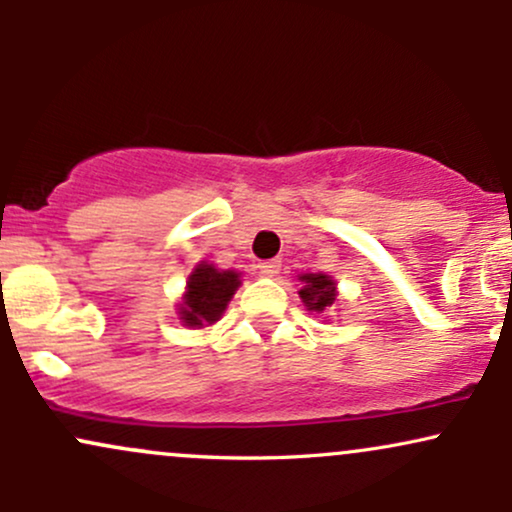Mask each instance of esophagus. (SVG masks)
<instances>
[{
  "label": "esophagus",
  "mask_w": 512,
  "mask_h": 512,
  "mask_svg": "<svg viewBox=\"0 0 512 512\" xmlns=\"http://www.w3.org/2000/svg\"><path fill=\"white\" fill-rule=\"evenodd\" d=\"M279 269H281V260H264V262H260V272L264 276H276V274H279Z\"/></svg>",
  "instance_id": "1"
}]
</instances>
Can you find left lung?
I'll return each instance as SVG.
<instances>
[{
  "label": "left lung",
  "instance_id": "obj_1",
  "mask_svg": "<svg viewBox=\"0 0 512 512\" xmlns=\"http://www.w3.org/2000/svg\"><path fill=\"white\" fill-rule=\"evenodd\" d=\"M303 289L301 298L303 303L308 305V310H315V313H322L325 308L334 305V281L327 274H303Z\"/></svg>",
  "mask_w": 512,
  "mask_h": 512
}]
</instances>
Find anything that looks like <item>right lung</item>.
I'll return each instance as SVG.
<instances>
[{
	"label": "right lung",
	"mask_w": 512,
	"mask_h": 512,
	"mask_svg": "<svg viewBox=\"0 0 512 512\" xmlns=\"http://www.w3.org/2000/svg\"><path fill=\"white\" fill-rule=\"evenodd\" d=\"M240 286L236 272H219L211 264H199L187 281V293L180 303V320L190 327L214 325Z\"/></svg>",
	"instance_id": "add662e5"
}]
</instances>
